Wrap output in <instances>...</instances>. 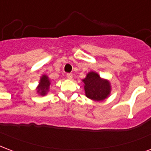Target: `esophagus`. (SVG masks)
<instances>
[{"label": "esophagus", "instance_id": "esophagus-1", "mask_svg": "<svg viewBox=\"0 0 151 151\" xmlns=\"http://www.w3.org/2000/svg\"><path fill=\"white\" fill-rule=\"evenodd\" d=\"M66 77L68 79H72L73 78V74L72 73H67Z\"/></svg>", "mask_w": 151, "mask_h": 151}]
</instances>
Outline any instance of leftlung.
Instances as JSON below:
<instances>
[{
	"label": "left lung",
	"mask_w": 151,
	"mask_h": 151,
	"mask_svg": "<svg viewBox=\"0 0 151 151\" xmlns=\"http://www.w3.org/2000/svg\"><path fill=\"white\" fill-rule=\"evenodd\" d=\"M82 81L84 82L86 96L91 100L103 101L110 95L111 91L110 82L106 79L101 78L98 73L93 71L88 73Z\"/></svg>",
	"instance_id": "8db88e82"
}]
</instances>
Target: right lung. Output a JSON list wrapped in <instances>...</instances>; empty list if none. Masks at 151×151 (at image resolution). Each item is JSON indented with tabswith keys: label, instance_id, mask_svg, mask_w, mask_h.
I'll return each instance as SVG.
<instances>
[{
	"label": "right lung",
	"instance_id": "add662e5",
	"mask_svg": "<svg viewBox=\"0 0 151 151\" xmlns=\"http://www.w3.org/2000/svg\"><path fill=\"white\" fill-rule=\"evenodd\" d=\"M50 84H51V82H50V80L48 78V76L45 75V74L42 75L40 79L39 86L37 88V92L40 95L45 96L49 91Z\"/></svg>",
	"mask_w": 151,
	"mask_h": 151
}]
</instances>
